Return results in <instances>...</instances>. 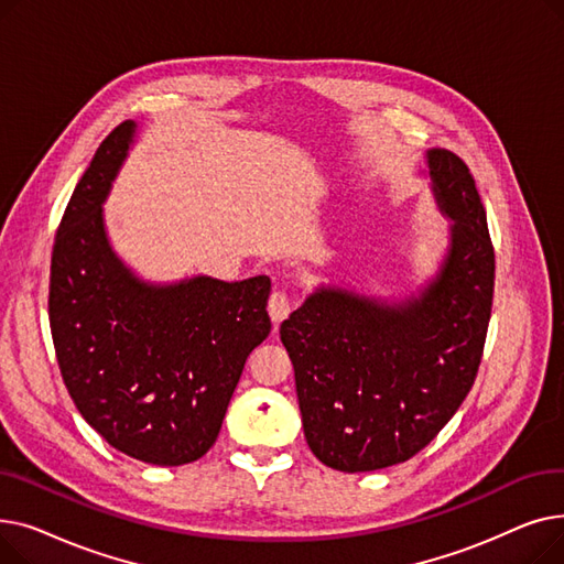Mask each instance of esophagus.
<instances>
[{
    "instance_id": "34e87169",
    "label": "esophagus",
    "mask_w": 564,
    "mask_h": 564,
    "mask_svg": "<svg viewBox=\"0 0 564 564\" xmlns=\"http://www.w3.org/2000/svg\"><path fill=\"white\" fill-rule=\"evenodd\" d=\"M292 306H294V302L285 290H274L270 297V304H267V311H270V317L274 319V324H281L290 315Z\"/></svg>"
}]
</instances>
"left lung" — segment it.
<instances>
[{"label":"left lung","mask_w":564,"mask_h":564,"mask_svg":"<svg viewBox=\"0 0 564 564\" xmlns=\"http://www.w3.org/2000/svg\"><path fill=\"white\" fill-rule=\"evenodd\" d=\"M427 166L453 219L436 279L400 304L319 288L281 324L308 448L336 470H377L421 453L480 368L496 272L487 213L462 158L432 148Z\"/></svg>","instance_id":"obj_1"}]
</instances>
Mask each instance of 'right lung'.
Here are the masks:
<instances>
[{"instance_id":"add662e5","label":"right lung","mask_w":564,"mask_h":564,"mask_svg":"<svg viewBox=\"0 0 564 564\" xmlns=\"http://www.w3.org/2000/svg\"><path fill=\"white\" fill-rule=\"evenodd\" d=\"M113 128L77 183L50 264V329L58 370L109 446L183 466L219 436L247 357L270 336L267 276L173 285L137 279L107 240L102 203L134 139Z\"/></svg>"}]
</instances>
